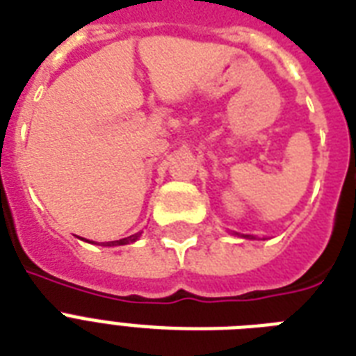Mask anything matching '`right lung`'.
Returning a JSON list of instances; mask_svg holds the SVG:
<instances>
[{"mask_svg": "<svg viewBox=\"0 0 356 356\" xmlns=\"http://www.w3.org/2000/svg\"><path fill=\"white\" fill-rule=\"evenodd\" d=\"M138 238V233L133 234V236H127V238H122V240H114V242H107V245H125L129 242H134Z\"/></svg>", "mask_w": 356, "mask_h": 356, "instance_id": "obj_1", "label": "right lung"}]
</instances>
